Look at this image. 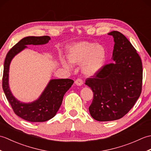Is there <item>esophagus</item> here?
I'll return each instance as SVG.
<instances>
[{"label":"esophagus","instance_id":"34e87169","mask_svg":"<svg viewBox=\"0 0 151 151\" xmlns=\"http://www.w3.org/2000/svg\"><path fill=\"white\" fill-rule=\"evenodd\" d=\"M75 83V84H76L77 86H82L83 84V81L81 78H78L76 80Z\"/></svg>","mask_w":151,"mask_h":151}]
</instances>
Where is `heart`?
<instances>
[{"label":"heart","instance_id":"obj_1","mask_svg":"<svg viewBox=\"0 0 151 151\" xmlns=\"http://www.w3.org/2000/svg\"><path fill=\"white\" fill-rule=\"evenodd\" d=\"M67 58L73 65L82 64V72L86 76H91L98 73L106 62V51L101 45L88 41L74 43L67 49ZM62 65L70 68V64L62 60Z\"/></svg>","mask_w":151,"mask_h":151}]
</instances>
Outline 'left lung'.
Returning a JSON list of instances; mask_svg holds the SVG:
<instances>
[{
  "label": "left lung",
  "instance_id": "1",
  "mask_svg": "<svg viewBox=\"0 0 151 151\" xmlns=\"http://www.w3.org/2000/svg\"><path fill=\"white\" fill-rule=\"evenodd\" d=\"M108 34L114 37L111 59L114 62L105 65L85 83L93 93L89 113L98 121L123 117L142 93L143 68L139 54L123 34L112 31Z\"/></svg>",
  "mask_w": 151,
  "mask_h": 151
}]
</instances>
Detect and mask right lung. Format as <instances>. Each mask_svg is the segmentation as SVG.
<instances>
[{
    "instance_id": "obj_1",
    "label": "right lung",
    "mask_w": 151,
    "mask_h": 151,
    "mask_svg": "<svg viewBox=\"0 0 151 151\" xmlns=\"http://www.w3.org/2000/svg\"><path fill=\"white\" fill-rule=\"evenodd\" d=\"M50 37L44 36H28L22 38L9 50L4 64L2 88L6 98L15 114L30 122H44L55 116L63 101V96L71 87L74 81L71 79H52L37 100L24 103L16 99L9 89V65L15 55L27 48V45H40L49 42Z\"/></svg>"
}]
</instances>
